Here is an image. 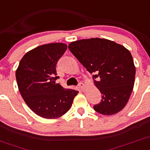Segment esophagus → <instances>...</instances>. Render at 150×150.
I'll return each mask as SVG.
<instances>
[{
    "instance_id": "obj_1",
    "label": "esophagus",
    "mask_w": 150,
    "mask_h": 150,
    "mask_svg": "<svg viewBox=\"0 0 150 150\" xmlns=\"http://www.w3.org/2000/svg\"><path fill=\"white\" fill-rule=\"evenodd\" d=\"M78 86H79V88L81 90V91H84V90H85V85L83 84L82 82H80V83H79Z\"/></svg>"
}]
</instances>
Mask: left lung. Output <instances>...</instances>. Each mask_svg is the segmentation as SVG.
Instances as JSON below:
<instances>
[{
    "mask_svg": "<svg viewBox=\"0 0 150 150\" xmlns=\"http://www.w3.org/2000/svg\"><path fill=\"white\" fill-rule=\"evenodd\" d=\"M69 49L86 70L94 74V84L102 94L100 103L94 106V110L113 115L124 109L133 90L136 71L129 51L114 41L99 38L74 41Z\"/></svg>",
    "mask_w": 150,
    "mask_h": 150,
    "instance_id": "left-lung-1",
    "label": "left lung"
}]
</instances>
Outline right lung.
<instances>
[{
  "label": "right lung",
  "instance_id": "add662e5",
  "mask_svg": "<svg viewBox=\"0 0 150 150\" xmlns=\"http://www.w3.org/2000/svg\"><path fill=\"white\" fill-rule=\"evenodd\" d=\"M67 45L54 43L38 46L27 52L16 71L19 91L28 107L46 119L62 117L69 110L78 91L64 88L56 80L58 61Z\"/></svg>",
  "mask_w": 150,
  "mask_h": 150
}]
</instances>
